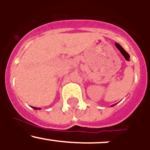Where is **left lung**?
<instances>
[{
  "instance_id": "left-lung-1",
  "label": "left lung",
  "mask_w": 150,
  "mask_h": 150,
  "mask_svg": "<svg viewBox=\"0 0 150 150\" xmlns=\"http://www.w3.org/2000/svg\"><path fill=\"white\" fill-rule=\"evenodd\" d=\"M115 104H112V107H113V106H115Z\"/></svg>"
}]
</instances>
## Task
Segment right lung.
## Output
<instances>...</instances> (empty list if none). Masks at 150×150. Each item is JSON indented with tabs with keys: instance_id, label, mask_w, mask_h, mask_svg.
Returning a JSON list of instances; mask_svg holds the SVG:
<instances>
[{
	"instance_id": "right-lung-1",
	"label": "right lung",
	"mask_w": 150,
	"mask_h": 150,
	"mask_svg": "<svg viewBox=\"0 0 150 150\" xmlns=\"http://www.w3.org/2000/svg\"><path fill=\"white\" fill-rule=\"evenodd\" d=\"M32 108H33L34 110H40V108H38V107H32Z\"/></svg>"
}]
</instances>
